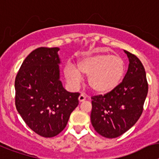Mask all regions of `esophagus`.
I'll list each match as a JSON object with an SVG mask.
<instances>
[{"instance_id":"esophagus-1","label":"esophagus","mask_w":159,"mask_h":159,"mask_svg":"<svg viewBox=\"0 0 159 159\" xmlns=\"http://www.w3.org/2000/svg\"><path fill=\"white\" fill-rule=\"evenodd\" d=\"M85 99H86V96H85L84 93H81V94H80L79 98H78V100H79V102H84Z\"/></svg>"}]
</instances>
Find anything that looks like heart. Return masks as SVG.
Instances as JSON below:
<instances>
[{"mask_svg": "<svg viewBox=\"0 0 159 159\" xmlns=\"http://www.w3.org/2000/svg\"><path fill=\"white\" fill-rule=\"evenodd\" d=\"M80 74L88 75V85L99 94L108 93L118 87L125 74V63L119 56L110 53H99L82 57L77 61L76 69L66 66L64 74L70 85H78Z\"/></svg>", "mask_w": 159, "mask_h": 159, "instance_id": "b5f03b06", "label": "heart"}]
</instances>
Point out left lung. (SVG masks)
Instances as JSON below:
<instances>
[{
	"instance_id": "8db88e82",
	"label": "left lung",
	"mask_w": 159,
	"mask_h": 159,
	"mask_svg": "<svg viewBox=\"0 0 159 159\" xmlns=\"http://www.w3.org/2000/svg\"><path fill=\"white\" fill-rule=\"evenodd\" d=\"M124 52L129 63L122 81L110 93L91 98V123L99 134L107 139L119 137L137 122L148 93L144 66L134 54Z\"/></svg>"
}]
</instances>
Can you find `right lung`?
Segmentation results:
<instances>
[{
  "label": "right lung",
  "mask_w": 159,
  "mask_h": 159,
  "mask_svg": "<svg viewBox=\"0 0 159 159\" xmlns=\"http://www.w3.org/2000/svg\"><path fill=\"white\" fill-rule=\"evenodd\" d=\"M59 48L40 47L27 56L15 79L16 108L29 127L54 137L67 125L79 93L66 91L60 81Z\"/></svg>",
  "instance_id": "add662e5"
}]
</instances>
